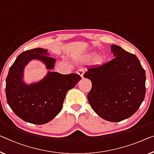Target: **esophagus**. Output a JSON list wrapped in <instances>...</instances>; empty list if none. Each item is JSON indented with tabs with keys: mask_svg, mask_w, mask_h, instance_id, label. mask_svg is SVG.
I'll return each mask as SVG.
<instances>
[{
	"mask_svg": "<svg viewBox=\"0 0 154 154\" xmlns=\"http://www.w3.org/2000/svg\"><path fill=\"white\" fill-rule=\"evenodd\" d=\"M84 69H82V68H79V69L77 71V74L80 75V76L82 77V79L84 78Z\"/></svg>",
	"mask_w": 154,
	"mask_h": 154,
	"instance_id": "34e87169",
	"label": "esophagus"
}]
</instances>
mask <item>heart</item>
<instances>
[{"instance_id":"b5f03b06","label":"heart","mask_w":154,"mask_h":154,"mask_svg":"<svg viewBox=\"0 0 154 154\" xmlns=\"http://www.w3.org/2000/svg\"><path fill=\"white\" fill-rule=\"evenodd\" d=\"M95 53H92V54H91L88 56V59H92L94 57H95ZM95 60H96V61H97V62H100V61L102 60V57L99 56V57H96Z\"/></svg>"}]
</instances>
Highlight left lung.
Listing matches in <instances>:
<instances>
[{
    "mask_svg": "<svg viewBox=\"0 0 154 154\" xmlns=\"http://www.w3.org/2000/svg\"><path fill=\"white\" fill-rule=\"evenodd\" d=\"M111 50L114 58L88 68L84 77L92 82L88 100L93 111L105 120L118 122L130 118L140 106L146 75L136 55L117 45H112Z\"/></svg>",
    "mask_w": 154,
    "mask_h": 154,
    "instance_id": "left-lung-1",
    "label": "left lung"
}]
</instances>
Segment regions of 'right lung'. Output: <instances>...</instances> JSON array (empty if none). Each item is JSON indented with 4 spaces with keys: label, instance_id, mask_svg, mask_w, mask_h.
I'll return each mask as SVG.
<instances>
[{
    "label": "right lung",
    "instance_id": "obj_1",
    "mask_svg": "<svg viewBox=\"0 0 154 154\" xmlns=\"http://www.w3.org/2000/svg\"><path fill=\"white\" fill-rule=\"evenodd\" d=\"M33 59L42 61L48 70L53 69L56 62V59L49 56L47 50L41 48L20 54L6 78L7 102L14 113L23 120L44 125L61 111L66 93L74 88L81 77L75 73L63 75L48 71L43 79L28 85L23 79L24 68Z\"/></svg>",
    "mask_w": 154,
    "mask_h": 154
}]
</instances>
